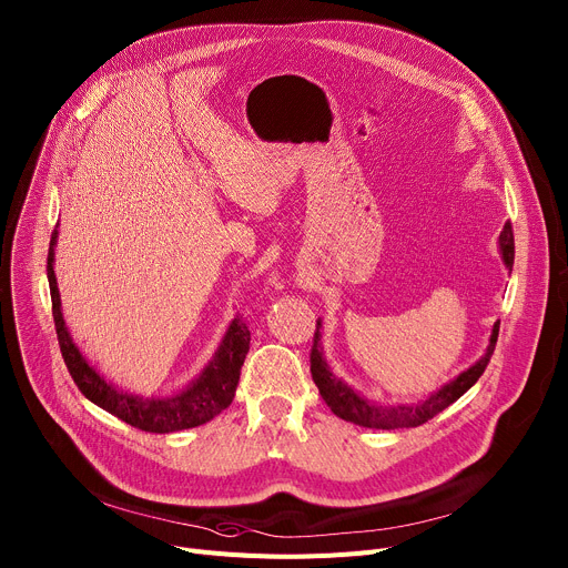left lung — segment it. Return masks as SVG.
<instances>
[{
    "label": "left lung",
    "mask_w": 568,
    "mask_h": 568,
    "mask_svg": "<svg viewBox=\"0 0 568 568\" xmlns=\"http://www.w3.org/2000/svg\"><path fill=\"white\" fill-rule=\"evenodd\" d=\"M500 253L503 261L511 272L514 265V233L511 224L507 222L503 233H500ZM320 328L322 322H317V331L313 337V351H311V372L313 381L320 387L322 398L326 405L335 412V415L344 422H351L355 426H365V428H381V430H394V428H417L426 422H430L435 415H439L442 409H446L450 403H455L464 392L471 389L476 381L485 374L491 353L496 348L498 339V324L491 331V339L487 346V353L478 359L474 367L467 372H462L455 381L444 385L439 392H435L430 398L417 403V405H376L365 400L363 396H357L348 385H344L337 376L331 374L326 359L322 355V344H320Z\"/></svg>",
    "instance_id": "obj_1"
}]
</instances>
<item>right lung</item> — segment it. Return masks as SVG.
<instances>
[{
    "instance_id": "obj_1",
    "label": "right lung",
    "mask_w": 568,
    "mask_h": 568,
    "mask_svg": "<svg viewBox=\"0 0 568 568\" xmlns=\"http://www.w3.org/2000/svg\"><path fill=\"white\" fill-rule=\"evenodd\" d=\"M57 229L51 233L49 253H47V278L51 292V315H54L57 337L68 365V372L81 394L92 400L94 405L104 407L118 419L126 422L129 426L144 430V433H176L185 428L201 426L217 417L222 409H226L235 396V387L240 381V369L244 365V357L248 353L251 333L248 326L237 317L229 326L222 346L217 348L211 365L203 369V374L181 394L163 396V398H142L126 392H120L111 383L101 378L74 346L61 313V296L54 276V244H57Z\"/></svg>"
}]
</instances>
